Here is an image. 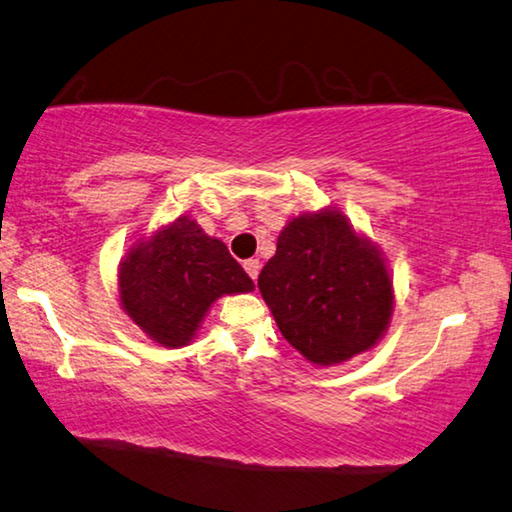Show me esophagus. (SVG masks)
Instances as JSON below:
<instances>
[{"label": "esophagus", "mask_w": 512, "mask_h": 512, "mask_svg": "<svg viewBox=\"0 0 512 512\" xmlns=\"http://www.w3.org/2000/svg\"><path fill=\"white\" fill-rule=\"evenodd\" d=\"M242 267H245V272L249 274L251 281L258 279V272H261V263H258V258H247V261L242 263Z\"/></svg>", "instance_id": "34e87169"}]
</instances>
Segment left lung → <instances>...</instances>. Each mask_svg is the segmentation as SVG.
I'll return each mask as SVG.
<instances>
[{"label": "left lung", "instance_id": "1", "mask_svg": "<svg viewBox=\"0 0 512 512\" xmlns=\"http://www.w3.org/2000/svg\"><path fill=\"white\" fill-rule=\"evenodd\" d=\"M258 290L281 335L319 366L369 351L393 312V283L380 249L357 236L337 209L285 224Z\"/></svg>", "mask_w": 512, "mask_h": 512}]
</instances>
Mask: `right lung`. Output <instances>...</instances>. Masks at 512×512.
<instances>
[{
    "instance_id": "add662e5",
    "label": "right lung",
    "mask_w": 512,
    "mask_h": 512,
    "mask_svg": "<svg viewBox=\"0 0 512 512\" xmlns=\"http://www.w3.org/2000/svg\"><path fill=\"white\" fill-rule=\"evenodd\" d=\"M251 290L254 281L227 245L206 236L186 215L130 247L119 267L125 315L152 342L168 348L191 342L206 310L222 294Z\"/></svg>"
}]
</instances>
